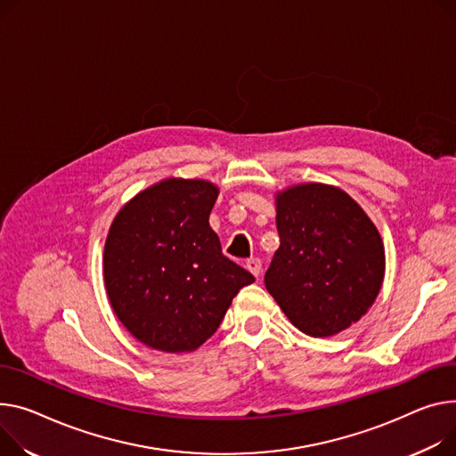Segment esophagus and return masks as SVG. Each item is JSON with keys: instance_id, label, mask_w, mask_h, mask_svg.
Listing matches in <instances>:
<instances>
[{"instance_id": "1", "label": "esophagus", "mask_w": 456, "mask_h": 456, "mask_svg": "<svg viewBox=\"0 0 456 456\" xmlns=\"http://www.w3.org/2000/svg\"><path fill=\"white\" fill-rule=\"evenodd\" d=\"M246 267L253 273V275L258 279L260 277V273H262V262L258 260V258H249L248 262H246Z\"/></svg>"}]
</instances>
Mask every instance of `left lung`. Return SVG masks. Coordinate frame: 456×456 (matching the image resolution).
Wrapping results in <instances>:
<instances>
[{
    "label": "left lung",
    "instance_id": "1",
    "mask_svg": "<svg viewBox=\"0 0 456 456\" xmlns=\"http://www.w3.org/2000/svg\"><path fill=\"white\" fill-rule=\"evenodd\" d=\"M275 207L281 248L265 271V289L302 333L336 336L365 315L379 295L381 234L336 185H291L275 192Z\"/></svg>",
    "mask_w": 456,
    "mask_h": 456
}]
</instances>
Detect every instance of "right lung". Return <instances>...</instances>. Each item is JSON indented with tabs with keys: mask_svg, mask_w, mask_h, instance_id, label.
Segmentation results:
<instances>
[{
	"mask_svg": "<svg viewBox=\"0 0 456 456\" xmlns=\"http://www.w3.org/2000/svg\"><path fill=\"white\" fill-rule=\"evenodd\" d=\"M220 189L167 177L126 201L102 256L110 305L142 345L192 352L215 333L236 293L255 277L222 253L208 215Z\"/></svg>",
	"mask_w": 456,
	"mask_h": 456,
	"instance_id": "1",
	"label": "right lung"
}]
</instances>
